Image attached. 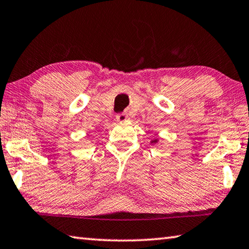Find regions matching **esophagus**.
Returning <instances> with one entry per match:
<instances>
[{
	"instance_id": "34e87169",
	"label": "esophagus",
	"mask_w": 249,
	"mask_h": 249,
	"mask_svg": "<svg viewBox=\"0 0 249 249\" xmlns=\"http://www.w3.org/2000/svg\"><path fill=\"white\" fill-rule=\"evenodd\" d=\"M127 119L128 116L125 115V113H119V115H117V120L119 122H124Z\"/></svg>"
}]
</instances>
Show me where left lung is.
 I'll return each instance as SVG.
<instances>
[{
    "mask_svg": "<svg viewBox=\"0 0 249 249\" xmlns=\"http://www.w3.org/2000/svg\"><path fill=\"white\" fill-rule=\"evenodd\" d=\"M158 142H159V139H158V138H155V139H152V140L150 141L151 144H155V143H158Z\"/></svg>",
    "mask_w": 249,
    "mask_h": 249,
    "instance_id": "1",
    "label": "left lung"
}]
</instances>
